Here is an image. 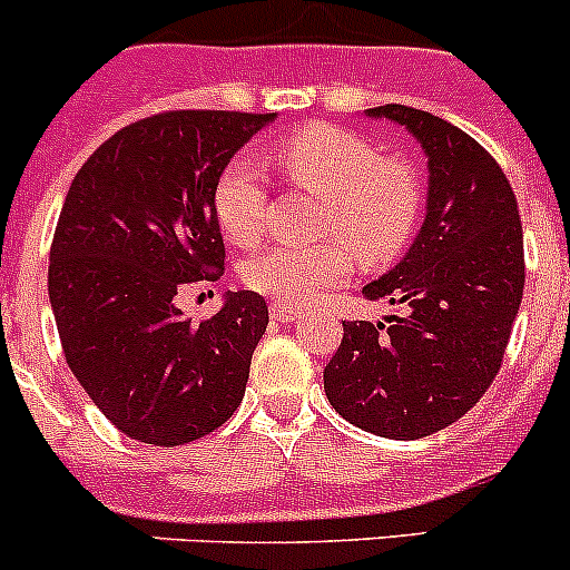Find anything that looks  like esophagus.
<instances>
[{"instance_id": "esophagus-1", "label": "esophagus", "mask_w": 570, "mask_h": 570, "mask_svg": "<svg viewBox=\"0 0 570 570\" xmlns=\"http://www.w3.org/2000/svg\"><path fill=\"white\" fill-rule=\"evenodd\" d=\"M269 314H273V320L281 322V325H289V322H295L297 317H301L295 308L284 306V303H273V306H269Z\"/></svg>"}]
</instances>
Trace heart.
<instances>
[{
	"label": "heart",
	"mask_w": 570,
	"mask_h": 570,
	"mask_svg": "<svg viewBox=\"0 0 570 570\" xmlns=\"http://www.w3.org/2000/svg\"><path fill=\"white\" fill-rule=\"evenodd\" d=\"M295 187L325 204L317 245H273L243 264V281L284 306H308L322 292L344 284L355 253L383 264L411 243L424 206V184L405 159H383L372 142L336 126L297 129L273 151ZM215 217L228 243L262 237L267 178L253 159H234L215 184Z\"/></svg>",
	"instance_id": "obj_1"
}]
</instances>
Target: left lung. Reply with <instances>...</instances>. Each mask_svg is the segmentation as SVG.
<instances>
[{"mask_svg": "<svg viewBox=\"0 0 570 570\" xmlns=\"http://www.w3.org/2000/svg\"><path fill=\"white\" fill-rule=\"evenodd\" d=\"M428 157L424 223L405 256L364 286L402 317L342 322L325 394L342 419L394 441L450 428L502 366L524 295L519 204L497 159L458 126L405 105L366 109Z\"/></svg>", "mask_w": 570, "mask_h": 570, "instance_id": "left-lung-1", "label": "left lung"}]
</instances>
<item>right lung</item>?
I'll return each mask as SVG.
<instances>
[{
    "mask_svg": "<svg viewBox=\"0 0 570 570\" xmlns=\"http://www.w3.org/2000/svg\"><path fill=\"white\" fill-rule=\"evenodd\" d=\"M275 112L174 109L115 131L73 176L57 220L49 301L68 366L129 439L178 446L237 411L267 303L228 292L212 320L176 295L223 269L215 184Z\"/></svg>",
    "mask_w": 570,
    "mask_h": 570,
    "instance_id": "obj_1",
    "label": "right lung"
}]
</instances>
